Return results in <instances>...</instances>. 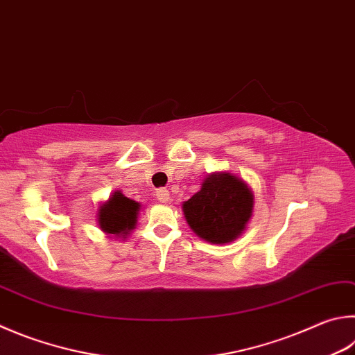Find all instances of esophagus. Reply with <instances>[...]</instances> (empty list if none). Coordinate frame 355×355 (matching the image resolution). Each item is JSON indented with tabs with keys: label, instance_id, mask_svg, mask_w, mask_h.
Returning <instances> with one entry per match:
<instances>
[{
	"label": "esophagus",
	"instance_id": "34e87169",
	"mask_svg": "<svg viewBox=\"0 0 355 355\" xmlns=\"http://www.w3.org/2000/svg\"><path fill=\"white\" fill-rule=\"evenodd\" d=\"M157 198L159 200L161 203H167V202H169V191H167L166 188H159L157 191Z\"/></svg>",
	"mask_w": 355,
	"mask_h": 355
}]
</instances>
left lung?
Listing matches in <instances>:
<instances>
[{
  "instance_id": "obj_1",
  "label": "left lung",
  "mask_w": 355,
  "mask_h": 355,
  "mask_svg": "<svg viewBox=\"0 0 355 355\" xmlns=\"http://www.w3.org/2000/svg\"><path fill=\"white\" fill-rule=\"evenodd\" d=\"M183 212L197 236L211 243H227L247 227L253 212V194L241 178L214 173L183 203Z\"/></svg>"
}]
</instances>
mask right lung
Here are the masks:
<instances>
[{
  "instance_id": "obj_1",
  "label": "right lung",
  "mask_w": 355,
  "mask_h": 355,
  "mask_svg": "<svg viewBox=\"0 0 355 355\" xmlns=\"http://www.w3.org/2000/svg\"><path fill=\"white\" fill-rule=\"evenodd\" d=\"M141 205L116 191L99 209V227L108 234H128L135 228Z\"/></svg>"
}]
</instances>
